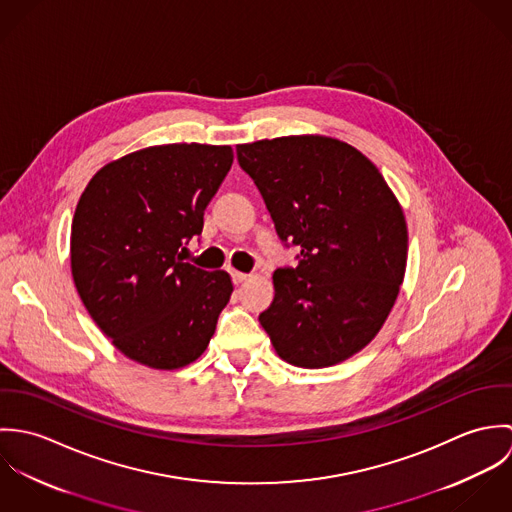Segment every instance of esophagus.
I'll list each match as a JSON object with an SVG mask.
<instances>
[{
	"label": "esophagus",
	"mask_w": 512,
	"mask_h": 512,
	"mask_svg": "<svg viewBox=\"0 0 512 512\" xmlns=\"http://www.w3.org/2000/svg\"><path fill=\"white\" fill-rule=\"evenodd\" d=\"M250 278V274H244V272H232V282L238 286V284H242V282H246Z\"/></svg>",
	"instance_id": "esophagus-1"
}]
</instances>
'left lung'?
I'll list each match as a JSON object with an SVG mask.
<instances>
[{"mask_svg": "<svg viewBox=\"0 0 512 512\" xmlns=\"http://www.w3.org/2000/svg\"><path fill=\"white\" fill-rule=\"evenodd\" d=\"M278 236L299 264L274 272L260 325L286 363L323 368L376 337L404 282L408 228L392 189L357 147L327 136L238 144Z\"/></svg>", "mask_w": 512, "mask_h": 512, "instance_id": "left-lung-1", "label": "left lung"}]
</instances>
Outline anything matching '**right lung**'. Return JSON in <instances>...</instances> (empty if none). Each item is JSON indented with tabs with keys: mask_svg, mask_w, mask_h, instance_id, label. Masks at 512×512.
Instances as JSON below:
<instances>
[{
	"mask_svg": "<svg viewBox=\"0 0 512 512\" xmlns=\"http://www.w3.org/2000/svg\"><path fill=\"white\" fill-rule=\"evenodd\" d=\"M230 146L167 144L104 165L82 191L71 270L86 311L128 359L157 370L197 361L232 282L183 262L185 242L230 171Z\"/></svg>",
	"mask_w": 512,
	"mask_h": 512,
	"instance_id": "right-lung-1",
	"label": "right lung"
}]
</instances>
